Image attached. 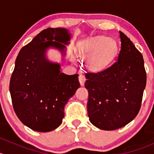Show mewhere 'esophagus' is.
<instances>
[{
    "instance_id": "obj_1",
    "label": "esophagus",
    "mask_w": 154,
    "mask_h": 154,
    "mask_svg": "<svg viewBox=\"0 0 154 154\" xmlns=\"http://www.w3.org/2000/svg\"><path fill=\"white\" fill-rule=\"evenodd\" d=\"M79 81H80V85L83 86L85 83V81H86V77H85V76L83 75V74H80V76H79Z\"/></svg>"
}]
</instances>
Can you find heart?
Returning a JSON list of instances; mask_svg holds the SVG:
<instances>
[{"instance_id":"1","label":"heart","mask_w":154,"mask_h":154,"mask_svg":"<svg viewBox=\"0 0 154 154\" xmlns=\"http://www.w3.org/2000/svg\"><path fill=\"white\" fill-rule=\"evenodd\" d=\"M118 52L116 42L106 36L90 38L80 49L78 57L82 60L89 57L88 63L93 70H102L113 60Z\"/></svg>"}]
</instances>
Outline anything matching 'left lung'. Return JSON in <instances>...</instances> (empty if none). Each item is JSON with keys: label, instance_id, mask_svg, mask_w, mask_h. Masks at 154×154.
I'll return each instance as SVG.
<instances>
[{"label": "left lung", "instance_id": "obj_1", "mask_svg": "<svg viewBox=\"0 0 154 154\" xmlns=\"http://www.w3.org/2000/svg\"><path fill=\"white\" fill-rule=\"evenodd\" d=\"M120 32L121 50L116 61L99 72H87L89 121L100 130L125 127L140 110L146 86V71L142 54L130 38Z\"/></svg>", "mask_w": 154, "mask_h": 154}]
</instances>
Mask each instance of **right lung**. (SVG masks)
Instances as JSON below:
<instances>
[{
    "label": "right lung",
    "mask_w": 154,
    "mask_h": 154,
    "mask_svg": "<svg viewBox=\"0 0 154 154\" xmlns=\"http://www.w3.org/2000/svg\"><path fill=\"white\" fill-rule=\"evenodd\" d=\"M71 35L64 28H47L20 51L10 78L14 111L32 130L49 132L62 124L64 107L80 86L78 74L60 72L58 63L49 62L46 50L54 47L66 54Z\"/></svg>",
    "instance_id": "right-lung-1"
}]
</instances>
